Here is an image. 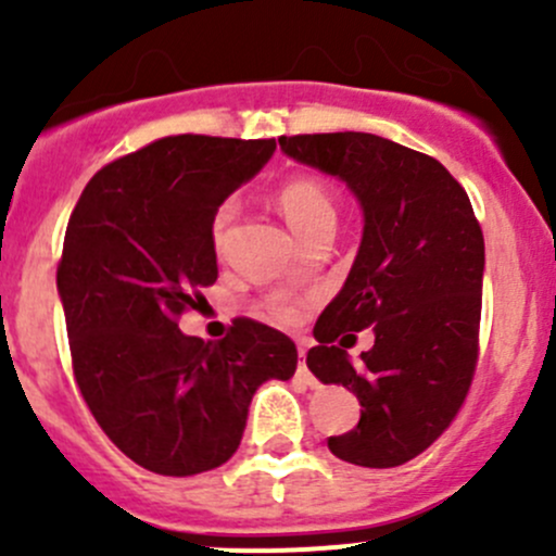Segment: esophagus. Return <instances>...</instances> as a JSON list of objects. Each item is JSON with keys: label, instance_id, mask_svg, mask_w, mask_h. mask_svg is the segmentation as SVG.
<instances>
[{"label": "esophagus", "instance_id": "1", "mask_svg": "<svg viewBox=\"0 0 556 556\" xmlns=\"http://www.w3.org/2000/svg\"><path fill=\"white\" fill-rule=\"evenodd\" d=\"M299 357H301L299 374L306 379V384H314V377L309 374V368H306V350H304V346H299Z\"/></svg>", "mask_w": 556, "mask_h": 556}]
</instances>
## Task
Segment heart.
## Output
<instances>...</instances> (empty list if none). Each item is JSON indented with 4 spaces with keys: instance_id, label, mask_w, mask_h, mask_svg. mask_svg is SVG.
<instances>
[{
    "instance_id": "heart-1",
    "label": "heart",
    "mask_w": 556,
    "mask_h": 556,
    "mask_svg": "<svg viewBox=\"0 0 556 556\" xmlns=\"http://www.w3.org/2000/svg\"><path fill=\"white\" fill-rule=\"evenodd\" d=\"M277 206L285 215V220L290 223L295 233L301 239L306 233L314 231L319 226H333L336 228V201L330 195V190L325 188L319 179L312 177H295L290 182H285L277 193ZM237 217V204L233 201H226V204L217 210L215 220H212V244H215L217 252H223V247L228 242V231H231V223ZM268 312L277 319H295V306L288 304L285 299H274L268 304Z\"/></svg>"
}]
</instances>
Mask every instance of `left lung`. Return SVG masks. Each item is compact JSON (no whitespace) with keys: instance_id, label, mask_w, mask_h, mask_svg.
<instances>
[{"instance_id":"left-lung-1","label":"left lung","mask_w":556,"mask_h":556,"mask_svg":"<svg viewBox=\"0 0 556 556\" xmlns=\"http://www.w3.org/2000/svg\"><path fill=\"white\" fill-rule=\"evenodd\" d=\"M299 164L339 177L363 210V239L341 293L314 325L306 366L361 401V422L328 450L395 468L428 450L463 406L479 361L484 237L468 193L430 155L377 134L279 137ZM363 327L361 362L345 339Z\"/></svg>"}]
</instances>
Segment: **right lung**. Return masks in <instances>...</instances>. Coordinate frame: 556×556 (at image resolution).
<instances>
[{"instance_id": "add662e5", "label": "right lung", "mask_w": 556, "mask_h": 556, "mask_svg": "<svg viewBox=\"0 0 556 556\" xmlns=\"http://www.w3.org/2000/svg\"><path fill=\"white\" fill-rule=\"evenodd\" d=\"M274 150V139H155L93 174L66 226L55 288L77 387L112 444L153 473L226 463L257 387L299 366L293 341L255 319H233L220 341L177 328L217 279V210Z\"/></svg>"}]
</instances>
